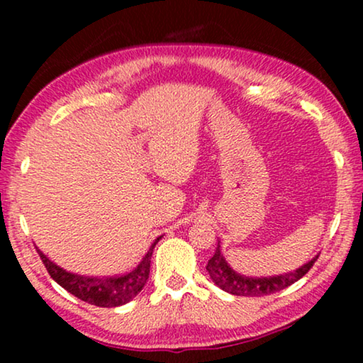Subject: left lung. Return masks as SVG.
I'll list each match as a JSON object with an SVG mask.
<instances>
[{
	"label": "left lung",
	"instance_id": "8db88e82",
	"mask_svg": "<svg viewBox=\"0 0 363 363\" xmlns=\"http://www.w3.org/2000/svg\"><path fill=\"white\" fill-rule=\"evenodd\" d=\"M315 256L314 259H311L309 262H306L304 266H301L299 269L287 272V274H281V276H269V277H247V276H241L238 274L236 271H233L225 257L221 255L220 250V242H218V247L215 251V255L211 256V259L208 261L206 271L213 282L220 287V289L230 292L233 296H247V297H259V296H267V294H274V292L286 289L291 284H294L296 281H299L302 276H306L307 272L314 262L317 261Z\"/></svg>",
	"mask_w": 363,
	"mask_h": 363
}]
</instances>
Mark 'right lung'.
<instances>
[{
	"label": "right lung",
	"mask_w": 363,
	"mask_h": 363,
	"mask_svg": "<svg viewBox=\"0 0 363 363\" xmlns=\"http://www.w3.org/2000/svg\"><path fill=\"white\" fill-rule=\"evenodd\" d=\"M160 238H157L135 269L127 272V274L112 277H87L72 274V272H67L62 267L54 264L39 250L38 255L41 257L43 264L46 266L49 276L67 292L76 296L77 299L99 307H118L130 302L142 291V287L147 284L148 274H150L153 247L160 241Z\"/></svg>",
	"instance_id": "1"
}]
</instances>
